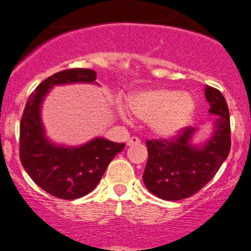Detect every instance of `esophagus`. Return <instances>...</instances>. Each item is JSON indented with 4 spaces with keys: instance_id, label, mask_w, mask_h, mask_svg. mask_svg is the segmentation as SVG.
Instances as JSON below:
<instances>
[{
    "instance_id": "1",
    "label": "esophagus",
    "mask_w": 251,
    "mask_h": 251,
    "mask_svg": "<svg viewBox=\"0 0 251 251\" xmlns=\"http://www.w3.org/2000/svg\"><path fill=\"white\" fill-rule=\"evenodd\" d=\"M139 143H141V141L137 139V137H131V139L126 142V146H134V145H139Z\"/></svg>"
}]
</instances>
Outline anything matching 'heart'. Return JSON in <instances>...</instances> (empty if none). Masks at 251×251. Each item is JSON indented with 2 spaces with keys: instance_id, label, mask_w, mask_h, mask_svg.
Masks as SVG:
<instances>
[{
  "instance_id": "1",
  "label": "heart",
  "mask_w": 251,
  "mask_h": 251,
  "mask_svg": "<svg viewBox=\"0 0 251 251\" xmlns=\"http://www.w3.org/2000/svg\"><path fill=\"white\" fill-rule=\"evenodd\" d=\"M128 105L129 108L125 104L118 105L120 116L131 122V110L139 120L149 123L151 133L161 139H172L181 133L197 109L191 94L163 88L135 91L129 96Z\"/></svg>"
}]
</instances>
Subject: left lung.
I'll return each mask as SVG.
<instances>
[{
    "instance_id": "obj_1",
    "label": "left lung",
    "mask_w": 251,
    "mask_h": 251,
    "mask_svg": "<svg viewBox=\"0 0 251 251\" xmlns=\"http://www.w3.org/2000/svg\"><path fill=\"white\" fill-rule=\"evenodd\" d=\"M209 112L218 116L209 139L194 143L198 129L187 126L171 141H147L148 161L142 179L149 192L163 201H180L198 192L230 153V116L221 91L206 85Z\"/></svg>"
}]
</instances>
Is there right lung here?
Here are the masks:
<instances>
[{
    "label": "right lung",
    "instance_id": "right-lung-1",
    "mask_svg": "<svg viewBox=\"0 0 251 251\" xmlns=\"http://www.w3.org/2000/svg\"><path fill=\"white\" fill-rule=\"evenodd\" d=\"M94 84L96 72L89 69L65 70L45 79L28 98L20 123V160L33 181L60 199L80 198L102 179L110 161L125 148L97 136L80 146L53 142L46 135L41 110L50 90L67 84Z\"/></svg>",
    "mask_w": 251,
    "mask_h": 251
}]
</instances>
